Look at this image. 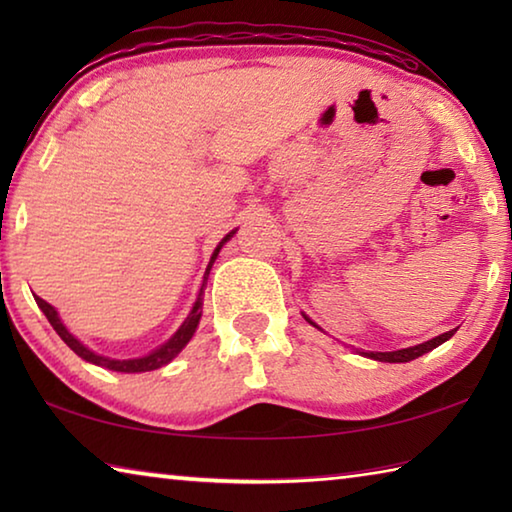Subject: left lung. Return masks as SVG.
<instances>
[{
    "instance_id": "1",
    "label": "left lung",
    "mask_w": 512,
    "mask_h": 512,
    "mask_svg": "<svg viewBox=\"0 0 512 512\" xmlns=\"http://www.w3.org/2000/svg\"><path fill=\"white\" fill-rule=\"evenodd\" d=\"M307 320H309V318H307ZM309 323H311V320H309ZM311 325H314V323H311ZM454 332H456V329H449V332L436 336V339H431V341H427V343H420V345H413V348H404V350H395V352H363V354H366V357H370V359L388 361V363L413 361V359L422 357L424 352H431L433 348H438V345L445 343L447 339H452Z\"/></svg>"
}]
</instances>
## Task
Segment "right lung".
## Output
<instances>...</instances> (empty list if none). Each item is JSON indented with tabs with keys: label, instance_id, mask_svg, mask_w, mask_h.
<instances>
[{
	"label": "right lung",
	"instance_id": "right-lung-1",
	"mask_svg": "<svg viewBox=\"0 0 512 512\" xmlns=\"http://www.w3.org/2000/svg\"><path fill=\"white\" fill-rule=\"evenodd\" d=\"M232 235H235V230H232L230 235H225L221 244L216 246L214 255H212V259H210V264H207L205 280H207V275H210V268H212V264H214L216 255H219L221 246H223L225 241H228ZM203 287H205V282H203ZM201 293H203V289H201ZM36 302H38V307L42 309V314L47 316V320L51 323V327L56 329V334H58L60 339H63L67 345H69V348H72L76 354H79L81 359L94 363V366H101V368H108V370H115V372H149V370H158V368H162L164 363H169L173 357H176V354H178L180 350L185 348V345L189 343V339H192L194 332H196L198 320H201V298H198V300H196V305H194V309H192V314H189V318L185 320L183 327H180L178 332L173 334L171 339L162 345V348L153 350L151 354H146V357H142V359H126V361H117V359L101 357V354H94L92 350L85 348V345H83L81 341H76L74 336L67 332L65 325L60 323V318H58V314H56V309L51 307L49 302H45V300L38 298V296H36Z\"/></svg>",
	"mask_w": 512,
	"mask_h": 512
}]
</instances>
